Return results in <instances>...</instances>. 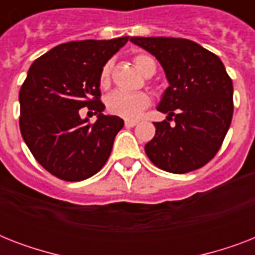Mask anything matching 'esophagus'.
Returning <instances> with one entry per match:
<instances>
[{
    "instance_id": "1",
    "label": "esophagus",
    "mask_w": 255,
    "mask_h": 255,
    "mask_svg": "<svg viewBox=\"0 0 255 255\" xmlns=\"http://www.w3.org/2000/svg\"><path fill=\"white\" fill-rule=\"evenodd\" d=\"M139 123L137 120H126L124 124H126V127H135L136 124Z\"/></svg>"
}]
</instances>
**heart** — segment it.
<instances>
[{"instance_id": "heart-1", "label": "heart", "mask_w": 255, "mask_h": 255, "mask_svg": "<svg viewBox=\"0 0 255 255\" xmlns=\"http://www.w3.org/2000/svg\"><path fill=\"white\" fill-rule=\"evenodd\" d=\"M133 63L136 69L145 77H151L156 71V63L153 58L147 54H137L133 57ZM110 74H111V63L107 62L102 67L99 77V83L103 88L110 86ZM151 104V96L145 91L126 92L114 91L106 98V107L108 112L118 115L124 119H136L141 115V112Z\"/></svg>"}]
</instances>
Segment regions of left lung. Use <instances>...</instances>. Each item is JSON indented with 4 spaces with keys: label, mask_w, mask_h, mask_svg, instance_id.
Listing matches in <instances>:
<instances>
[{
    "label": "left lung",
    "mask_w": 255,
    "mask_h": 255,
    "mask_svg": "<svg viewBox=\"0 0 255 255\" xmlns=\"http://www.w3.org/2000/svg\"><path fill=\"white\" fill-rule=\"evenodd\" d=\"M129 41L155 55L169 83L157 106L167 120L153 123L156 133L145 153L170 173L204 167L221 148L233 118V83L225 66L216 54L184 38Z\"/></svg>",
    "instance_id": "1"
}]
</instances>
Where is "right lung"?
Segmentation results:
<instances>
[{
  "label": "right lung",
  "instance_id": "add662e5",
  "mask_svg": "<svg viewBox=\"0 0 255 255\" xmlns=\"http://www.w3.org/2000/svg\"><path fill=\"white\" fill-rule=\"evenodd\" d=\"M128 38L62 43L30 66L19 90V129L35 160L58 178L86 180L110 157L124 122L103 114L99 77ZM83 107L98 115L95 124L81 119Z\"/></svg>",
  "mask_w": 255,
  "mask_h": 255
}]
</instances>
